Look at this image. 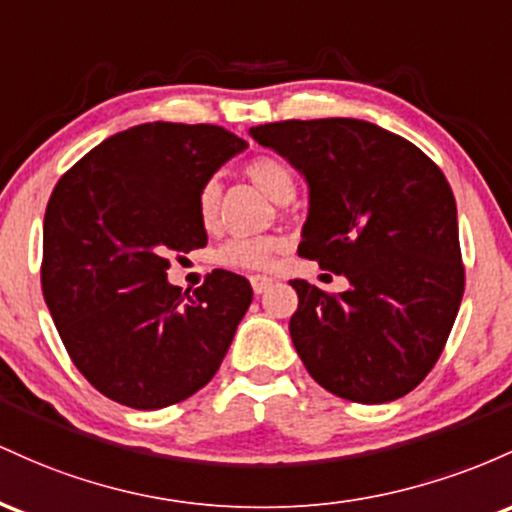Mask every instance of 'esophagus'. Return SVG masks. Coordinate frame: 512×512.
<instances>
[{"mask_svg": "<svg viewBox=\"0 0 512 512\" xmlns=\"http://www.w3.org/2000/svg\"><path fill=\"white\" fill-rule=\"evenodd\" d=\"M271 285H273V280L266 278V275H254V278H251V287H254L256 295H263V292H266Z\"/></svg>", "mask_w": 512, "mask_h": 512, "instance_id": "34e87169", "label": "esophagus"}]
</instances>
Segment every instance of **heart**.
Here are the masks:
<instances>
[{
  "label": "heart",
  "instance_id": "heart-1",
  "mask_svg": "<svg viewBox=\"0 0 512 512\" xmlns=\"http://www.w3.org/2000/svg\"><path fill=\"white\" fill-rule=\"evenodd\" d=\"M246 176L275 203H287L295 193V176H292L290 166L275 157L251 159L246 164ZM217 212H220V183L208 181L198 195L200 222L205 227H212L217 222ZM278 246L280 241L275 237H234L217 249L215 261L220 266L239 268V271H263L271 266V258Z\"/></svg>",
  "mask_w": 512,
  "mask_h": 512
}]
</instances>
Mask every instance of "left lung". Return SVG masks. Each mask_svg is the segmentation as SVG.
Returning a JSON list of instances; mask_svg holds the SVG:
<instances>
[{
	"mask_svg": "<svg viewBox=\"0 0 512 512\" xmlns=\"http://www.w3.org/2000/svg\"><path fill=\"white\" fill-rule=\"evenodd\" d=\"M249 135L307 183L300 256L348 280L336 297L292 280L290 336L307 372L358 404L409 394L438 363L464 292L450 183L367 120H283Z\"/></svg>",
	"mask_w": 512,
	"mask_h": 512,
	"instance_id": "1",
	"label": "left lung"
}]
</instances>
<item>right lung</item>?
I'll list each match as a JSON object with an SVG mask.
<instances>
[{
	"instance_id": "add662e5",
	"label": "right lung",
	"mask_w": 512,
	"mask_h": 512,
	"mask_svg": "<svg viewBox=\"0 0 512 512\" xmlns=\"http://www.w3.org/2000/svg\"><path fill=\"white\" fill-rule=\"evenodd\" d=\"M249 147L217 125L116 132L57 181L43 222V297L77 370L108 399L157 411L203 389L249 309V280L212 271L188 295L171 254L208 244L200 188Z\"/></svg>"
}]
</instances>
